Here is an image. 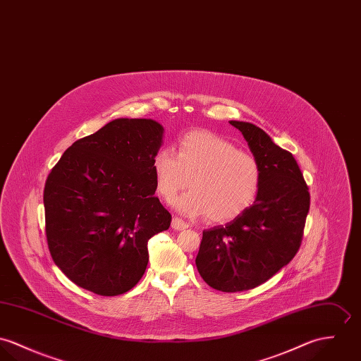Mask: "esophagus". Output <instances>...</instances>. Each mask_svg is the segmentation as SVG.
I'll list each match as a JSON object with an SVG mask.
<instances>
[{"label": "esophagus", "instance_id": "obj_1", "mask_svg": "<svg viewBox=\"0 0 361 361\" xmlns=\"http://www.w3.org/2000/svg\"><path fill=\"white\" fill-rule=\"evenodd\" d=\"M171 227H173L174 230H177V231H181V230L188 228V227H190V224H188L187 221L181 220L180 217H174V219H173V221H171Z\"/></svg>", "mask_w": 361, "mask_h": 361}]
</instances>
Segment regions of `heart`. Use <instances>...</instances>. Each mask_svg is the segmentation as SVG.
<instances>
[{"label": "heart", "instance_id": "heart-1", "mask_svg": "<svg viewBox=\"0 0 361 361\" xmlns=\"http://www.w3.org/2000/svg\"><path fill=\"white\" fill-rule=\"evenodd\" d=\"M157 190L171 200L188 183L191 191L174 200L187 216H207L210 221H231L243 214L257 198L263 171L252 154L212 131L185 133L177 151L158 149L152 159Z\"/></svg>", "mask_w": 361, "mask_h": 361}]
</instances>
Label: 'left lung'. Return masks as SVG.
I'll use <instances>...</instances> for the list:
<instances>
[{"mask_svg":"<svg viewBox=\"0 0 361 361\" xmlns=\"http://www.w3.org/2000/svg\"><path fill=\"white\" fill-rule=\"evenodd\" d=\"M263 171L255 203L226 226L204 230L197 267L203 281L223 292L253 289L270 280L298 253L310 192L290 152L257 126L231 121Z\"/></svg>","mask_w":361,"mask_h":361,"instance_id":"obj_1","label":"left lung"}]
</instances>
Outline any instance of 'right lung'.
I'll use <instances>...</instances> for the list:
<instances>
[{"mask_svg":"<svg viewBox=\"0 0 361 361\" xmlns=\"http://www.w3.org/2000/svg\"><path fill=\"white\" fill-rule=\"evenodd\" d=\"M161 135L151 119L109 121L73 142L48 174V249L78 286L116 296L144 276L148 240L171 223L155 197L152 159Z\"/></svg>","mask_w":361,"mask_h":361,"instance_id":"add662e5","label":"right lung"}]
</instances>
